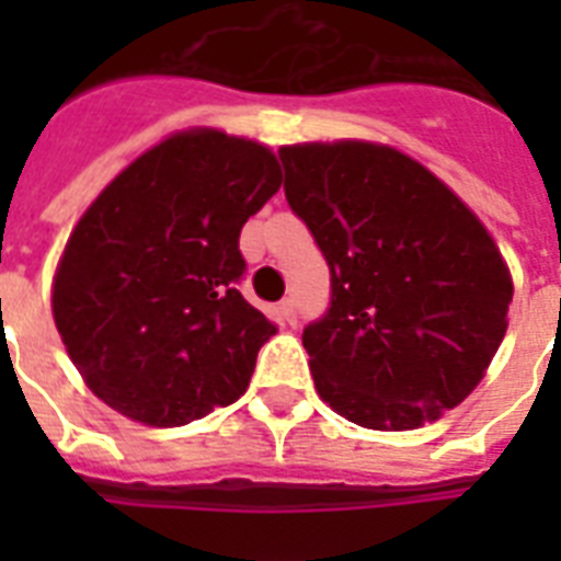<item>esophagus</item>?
I'll use <instances>...</instances> for the list:
<instances>
[{
  "mask_svg": "<svg viewBox=\"0 0 561 561\" xmlns=\"http://www.w3.org/2000/svg\"><path fill=\"white\" fill-rule=\"evenodd\" d=\"M279 314L288 325H297V306H294V299H282Z\"/></svg>",
  "mask_w": 561,
  "mask_h": 561,
  "instance_id": "esophagus-1",
  "label": "esophagus"
}]
</instances>
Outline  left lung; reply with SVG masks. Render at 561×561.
Segmentation results:
<instances>
[{"label":"left lung","mask_w":561,"mask_h":561,"mask_svg":"<svg viewBox=\"0 0 561 561\" xmlns=\"http://www.w3.org/2000/svg\"><path fill=\"white\" fill-rule=\"evenodd\" d=\"M285 197L329 273L306 325L320 399L355 425L408 431L457 408L506 334L513 279L466 203L404 153L288 145Z\"/></svg>","instance_id":"8db88e82"}]
</instances>
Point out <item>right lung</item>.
Segmentation results:
<instances>
[{"instance_id":"right-lung-1","label":"right lung","mask_w":561,"mask_h":561,"mask_svg":"<svg viewBox=\"0 0 561 561\" xmlns=\"http://www.w3.org/2000/svg\"><path fill=\"white\" fill-rule=\"evenodd\" d=\"M279 186L264 145L188 130L99 194L66 244L51 311L104 404L174 427L244 396L276 323L238 290V236Z\"/></svg>"}]
</instances>
